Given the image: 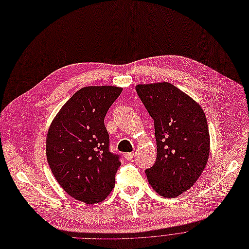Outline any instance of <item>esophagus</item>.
<instances>
[{
    "mask_svg": "<svg viewBox=\"0 0 249 249\" xmlns=\"http://www.w3.org/2000/svg\"><path fill=\"white\" fill-rule=\"evenodd\" d=\"M134 153H126V154H124V157H125V159L126 160H132L133 158H134Z\"/></svg>",
    "mask_w": 249,
    "mask_h": 249,
    "instance_id": "34e87169",
    "label": "esophagus"
}]
</instances>
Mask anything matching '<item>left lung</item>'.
<instances>
[{
  "mask_svg": "<svg viewBox=\"0 0 249 249\" xmlns=\"http://www.w3.org/2000/svg\"><path fill=\"white\" fill-rule=\"evenodd\" d=\"M136 91L154 120L157 159L146 170L150 186L175 197L192 188L210 156V133L202 108L169 82L138 84Z\"/></svg>",
  "mask_w": 249,
  "mask_h": 249,
  "instance_id": "8db88e82",
  "label": "left lung"
}]
</instances>
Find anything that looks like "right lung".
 Segmentation results:
<instances>
[{"instance_id":"obj_1","label":"right lung","mask_w":249,"mask_h":249,"mask_svg":"<svg viewBox=\"0 0 249 249\" xmlns=\"http://www.w3.org/2000/svg\"><path fill=\"white\" fill-rule=\"evenodd\" d=\"M122 92L118 86H86L58 111L47 134V159L57 183L86 203L102 201L115 186L121 165L109 151L104 118Z\"/></svg>"}]
</instances>
